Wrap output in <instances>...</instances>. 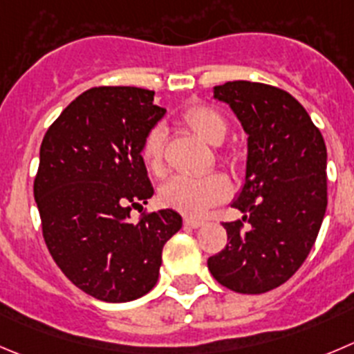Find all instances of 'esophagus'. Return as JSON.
I'll list each match as a JSON object with an SVG mask.
<instances>
[{"label":"esophagus","mask_w":354,"mask_h":354,"mask_svg":"<svg viewBox=\"0 0 354 354\" xmlns=\"http://www.w3.org/2000/svg\"><path fill=\"white\" fill-rule=\"evenodd\" d=\"M201 224H203V221H201V218L184 217V225H186V227H191V230H196V227H200Z\"/></svg>","instance_id":"1"}]
</instances>
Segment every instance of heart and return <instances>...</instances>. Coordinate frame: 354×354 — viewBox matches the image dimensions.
<instances>
[{
  "mask_svg": "<svg viewBox=\"0 0 354 354\" xmlns=\"http://www.w3.org/2000/svg\"><path fill=\"white\" fill-rule=\"evenodd\" d=\"M183 123L208 144H221L227 133V121L217 109L205 104L187 107L180 116ZM140 160L154 177L165 175V132L156 127L151 130L140 146ZM231 183L225 175L207 174L200 177L177 175L163 184L160 189V201L168 208L186 215H200L214 205L230 196Z\"/></svg>",
  "mask_w": 354,
  "mask_h": 354,
  "instance_id": "obj_1",
  "label": "heart"
}]
</instances>
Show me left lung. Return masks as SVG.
Listing matches in <instances>:
<instances>
[{"label":"left lung","instance_id":"1","mask_svg":"<svg viewBox=\"0 0 354 354\" xmlns=\"http://www.w3.org/2000/svg\"><path fill=\"white\" fill-rule=\"evenodd\" d=\"M214 97L230 104L248 136L247 177L233 203L247 215L222 222L227 245L208 259V269L230 290L264 294L295 274L318 236L326 210L325 140L281 88L240 80L215 86Z\"/></svg>","mask_w":354,"mask_h":354}]
</instances>
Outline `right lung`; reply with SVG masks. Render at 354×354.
Segmentation results:
<instances>
[{"instance_id": "add662e5", "label": "right lung", "mask_w": 354, "mask_h": 354, "mask_svg": "<svg viewBox=\"0 0 354 354\" xmlns=\"http://www.w3.org/2000/svg\"><path fill=\"white\" fill-rule=\"evenodd\" d=\"M165 113L151 90L93 86L43 137L35 177L43 238L60 271L99 301L146 295L165 243L183 227L170 208L130 221L154 193L140 146Z\"/></svg>"}]
</instances>
